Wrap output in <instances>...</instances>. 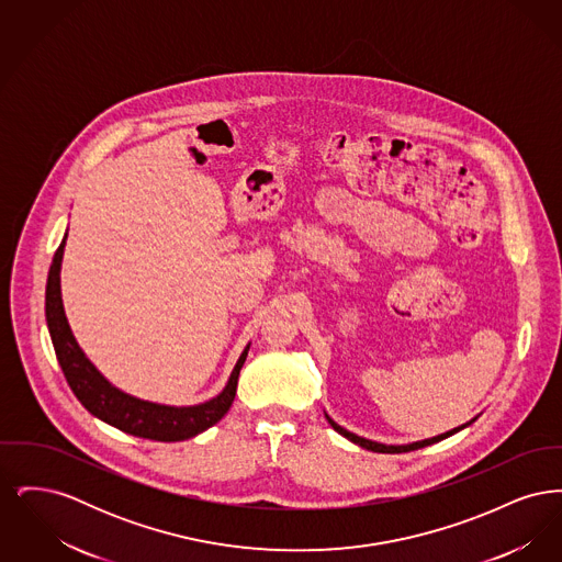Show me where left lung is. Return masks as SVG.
Listing matches in <instances>:
<instances>
[{
    "instance_id": "left-lung-1",
    "label": "left lung",
    "mask_w": 562,
    "mask_h": 562,
    "mask_svg": "<svg viewBox=\"0 0 562 562\" xmlns=\"http://www.w3.org/2000/svg\"><path fill=\"white\" fill-rule=\"evenodd\" d=\"M326 419H328V424L333 426L335 431H339L341 436H346L348 440H351L353 445H358V447H362V449H367V451H373V453H408V451H417V449H424V447H429V445H434V442H440V440H445V438H449V436H453L454 431H459V429L465 428V426H470V424H465V426H461V428L451 429V431H447V434H440V436H434V438H428V440H422V442H413V445H401V447H394V445H381V442H373V440H367V438H362V436H356V434H351L346 428H341V426H337L328 415H326Z\"/></svg>"
}]
</instances>
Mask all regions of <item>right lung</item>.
Instances as JSON below:
<instances>
[{"label": "right lung", "instance_id": "obj_1", "mask_svg": "<svg viewBox=\"0 0 562 562\" xmlns=\"http://www.w3.org/2000/svg\"><path fill=\"white\" fill-rule=\"evenodd\" d=\"M67 238V236H65ZM65 238L54 252L53 266L48 271L46 284V321L53 337L54 351L63 374L78 396V401L94 417L105 422L113 428L122 429L138 438H149L158 442H179L198 436L200 431L211 428L229 411L236 398L238 376L241 364L246 360L248 348L241 351L225 390L204 404L195 406H166L156 402L138 401L113 387L103 374L94 369V364L83 356L69 322L65 318L63 299H60V261L65 250Z\"/></svg>", "mask_w": 562, "mask_h": 562}]
</instances>
